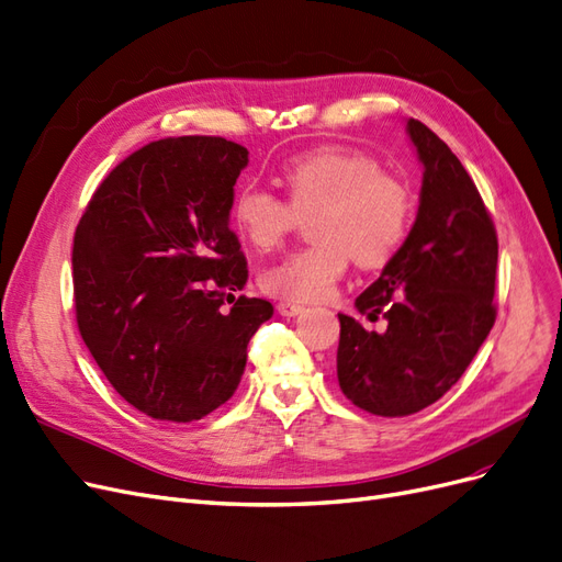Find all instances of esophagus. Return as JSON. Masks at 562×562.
I'll return each mask as SVG.
<instances>
[{
	"label": "esophagus",
	"instance_id": "esophagus-1",
	"mask_svg": "<svg viewBox=\"0 0 562 562\" xmlns=\"http://www.w3.org/2000/svg\"><path fill=\"white\" fill-rule=\"evenodd\" d=\"M303 305L301 303H292V301H280L278 303V313L282 315V317H296V315H301L303 313Z\"/></svg>",
	"mask_w": 562,
	"mask_h": 562
}]
</instances>
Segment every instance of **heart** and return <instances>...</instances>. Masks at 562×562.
<instances>
[{"instance_id": "obj_1", "label": "heart", "mask_w": 562, "mask_h": 562, "mask_svg": "<svg viewBox=\"0 0 562 562\" xmlns=\"http://www.w3.org/2000/svg\"><path fill=\"white\" fill-rule=\"evenodd\" d=\"M286 199L247 182L238 187L232 220L257 249H273L310 220L315 243L268 266L259 282L282 301L326 299L355 257L361 268H382L403 247L414 220L409 184L366 153L324 145L289 157L280 169Z\"/></svg>"}]
</instances>
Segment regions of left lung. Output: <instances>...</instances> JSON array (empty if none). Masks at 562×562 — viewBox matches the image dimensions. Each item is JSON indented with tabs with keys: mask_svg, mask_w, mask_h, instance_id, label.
<instances>
[{
	"mask_svg": "<svg viewBox=\"0 0 562 562\" xmlns=\"http://www.w3.org/2000/svg\"><path fill=\"white\" fill-rule=\"evenodd\" d=\"M407 132L424 164L422 203L403 247L357 299L384 334L338 315V382L357 407L407 417L461 380L495 324L497 234L476 184L424 122Z\"/></svg>",
	"mask_w": 562,
	"mask_h": 562,
	"instance_id": "left-lung-1",
	"label": "left lung"
}]
</instances>
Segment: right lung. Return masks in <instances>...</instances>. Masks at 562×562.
Masks as SVG:
<instances>
[{
  "label": "right lung",
  "instance_id": "obj_1",
  "mask_svg": "<svg viewBox=\"0 0 562 562\" xmlns=\"http://www.w3.org/2000/svg\"><path fill=\"white\" fill-rule=\"evenodd\" d=\"M247 148L159 138L101 180L74 236L76 324L120 396L187 424L234 396L247 345L273 315L238 296L247 259L228 228Z\"/></svg>",
  "mask_w": 562,
  "mask_h": 562
}]
</instances>
